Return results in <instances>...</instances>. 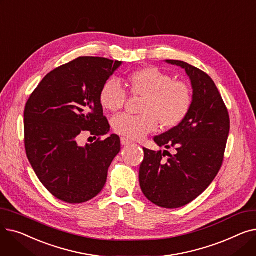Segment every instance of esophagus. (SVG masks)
Instances as JSON below:
<instances>
[{
    "label": "esophagus",
    "mask_w": 256,
    "mask_h": 256,
    "mask_svg": "<svg viewBox=\"0 0 256 256\" xmlns=\"http://www.w3.org/2000/svg\"><path fill=\"white\" fill-rule=\"evenodd\" d=\"M120 142H121V144H122V145H128V144L132 143L130 140H128V139L126 138V137H121V138H120Z\"/></svg>",
    "instance_id": "1"
}]
</instances>
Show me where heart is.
<instances>
[{"mask_svg": "<svg viewBox=\"0 0 256 256\" xmlns=\"http://www.w3.org/2000/svg\"><path fill=\"white\" fill-rule=\"evenodd\" d=\"M126 86L132 96H143L140 115L122 113L115 116L112 126L115 132L130 139H141L158 128L178 126L189 114L193 96L190 86L176 80L158 67H146L130 74ZM128 98L126 89L116 80H106L100 91V102L104 110L116 112Z\"/></svg>", "mask_w": 256, "mask_h": 256, "instance_id": "obj_1", "label": "heart"}]
</instances>
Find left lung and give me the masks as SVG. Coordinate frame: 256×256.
Returning a JSON list of instances; mask_svg holds the SVG:
<instances>
[{
  "label": "left lung",
  "mask_w": 256,
  "mask_h": 256,
  "mask_svg": "<svg viewBox=\"0 0 256 256\" xmlns=\"http://www.w3.org/2000/svg\"><path fill=\"white\" fill-rule=\"evenodd\" d=\"M186 70L193 87L189 114L170 130L154 137L158 146L176 150L144 148L139 180L145 197L158 206L182 208L202 194L222 167L230 119L212 78L184 61L167 60ZM167 154L170 158L164 159Z\"/></svg>",
  "instance_id": "8db88e82"
}]
</instances>
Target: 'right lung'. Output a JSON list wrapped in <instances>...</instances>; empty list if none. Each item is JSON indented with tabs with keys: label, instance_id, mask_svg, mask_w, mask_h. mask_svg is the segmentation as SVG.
Segmentation results:
<instances>
[{
	"label": "right lung",
	"instance_id": "obj_1",
	"mask_svg": "<svg viewBox=\"0 0 256 256\" xmlns=\"http://www.w3.org/2000/svg\"><path fill=\"white\" fill-rule=\"evenodd\" d=\"M121 64L100 57H78L48 72L24 106V148L38 180L67 204L96 197L106 182L108 169L120 152L100 102L102 84ZM84 132L98 140L78 145Z\"/></svg>",
	"mask_w": 256,
	"mask_h": 256
}]
</instances>
